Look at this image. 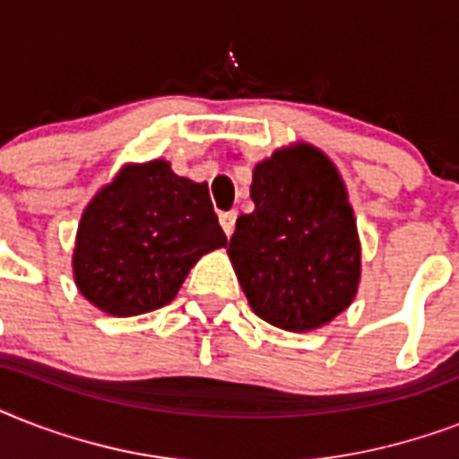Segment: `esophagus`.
Instances as JSON below:
<instances>
[{
	"label": "esophagus",
	"instance_id": "1",
	"mask_svg": "<svg viewBox=\"0 0 459 459\" xmlns=\"http://www.w3.org/2000/svg\"><path fill=\"white\" fill-rule=\"evenodd\" d=\"M236 219H238L236 212H223V214L219 216V221H221L223 233H226V236H229V238H230V233H233V229H236Z\"/></svg>",
	"mask_w": 459,
	"mask_h": 459
}]
</instances>
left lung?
Wrapping results in <instances>:
<instances>
[{
  "mask_svg": "<svg viewBox=\"0 0 459 459\" xmlns=\"http://www.w3.org/2000/svg\"><path fill=\"white\" fill-rule=\"evenodd\" d=\"M255 209L240 214L229 257L252 312L305 333L355 300L362 245L341 171L309 143L279 147L252 169Z\"/></svg>",
  "mask_w": 459,
  "mask_h": 459,
  "instance_id": "1",
  "label": "left lung"
}]
</instances>
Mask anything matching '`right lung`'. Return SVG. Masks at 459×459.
Wrapping results in <instances>:
<instances>
[{
  "label": "right lung",
  "instance_id": "add662e5",
  "mask_svg": "<svg viewBox=\"0 0 459 459\" xmlns=\"http://www.w3.org/2000/svg\"><path fill=\"white\" fill-rule=\"evenodd\" d=\"M226 247L207 183L173 173L166 159L124 164L82 209L75 288L111 316L152 312L178 295L197 259Z\"/></svg>",
  "mask_w": 459,
  "mask_h": 459
}]
</instances>
